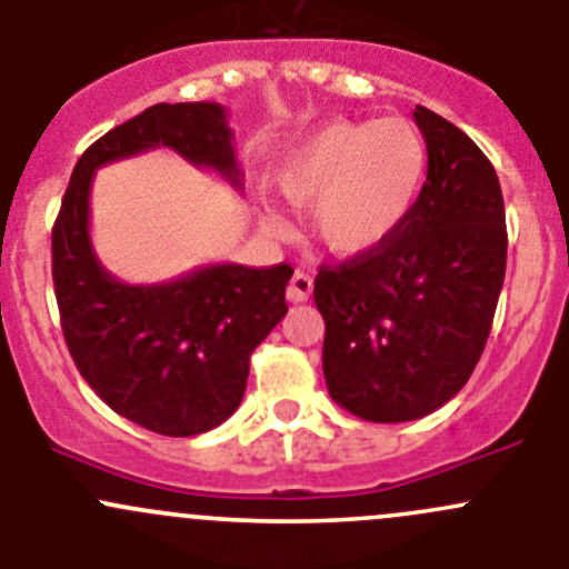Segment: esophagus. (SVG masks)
Instances as JSON below:
<instances>
[{"label":"esophagus","instance_id":"34e87169","mask_svg":"<svg viewBox=\"0 0 569 569\" xmlns=\"http://www.w3.org/2000/svg\"><path fill=\"white\" fill-rule=\"evenodd\" d=\"M311 291H313V278H311V274H306V272H300V269H297V272L291 274V280H289V289H286V297H289V302H306L308 297H311Z\"/></svg>","mask_w":569,"mask_h":569}]
</instances>
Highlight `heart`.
<instances>
[{"mask_svg":"<svg viewBox=\"0 0 569 569\" xmlns=\"http://www.w3.org/2000/svg\"><path fill=\"white\" fill-rule=\"evenodd\" d=\"M427 164V140L410 120H330L283 153L274 183L286 200L311 206L319 244L360 256L405 226ZM267 222L278 226V217L267 214Z\"/></svg>","mask_w":569,"mask_h":569,"instance_id":"1","label":"heart"}]
</instances>
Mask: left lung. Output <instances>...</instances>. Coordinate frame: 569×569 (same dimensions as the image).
Returning <instances> with one entry per match:
<instances>
[{"label": "left lung", "instance_id": "obj_1", "mask_svg": "<svg viewBox=\"0 0 569 569\" xmlns=\"http://www.w3.org/2000/svg\"><path fill=\"white\" fill-rule=\"evenodd\" d=\"M427 181L405 226L380 248L321 263L313 300L325 319L332 401L375 423L416 421L473 375L507 272V217L490 159L427 107Z\"/></svg>", "mask_w": 569, "mask_h": 569}]
</instances>
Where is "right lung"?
Returning <instances> with one entry per match:
<instances>
[{
	"mask_svg": "<svg viewBox=\"0 0 569 569\" xmlns=\"http://www.w3.org/2000/svg\"><path fill=\"white\" fill-rule=\"evenodd\" d=\"M226 107L153 104L96 140L73 168L51 231L62 336L79 375L118 416L168 438L220 427L248 388L250 355L286 317L289 263H211L159 286H129L90 244V183L101 164L173 148L239 187Z\"/></svg>",
	"mask_w": 569,
	"mask_h": 569,
	"instance_id": "1",
	"label": "right lung"
}]
</instances>
